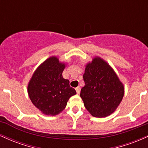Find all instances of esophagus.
Here are the masks:
<instances>
[{
	"label": "esophagus",
	"mask_w": 148,
	"mask_h": 148,
	"mask_svg": "<svg viewBox=\"0 0 148 148\" xmlns=\"http://www.w3.org/2000/svg\"><path fill=\"white\" fill-rule=\"evenodd\" d=\"M80 90H81V88L79 87V86H78L77 88H76V93H77L78 95L80 93Z\"/></svg>",
	"instance_id": "esophagus-1"
}]
</instances>
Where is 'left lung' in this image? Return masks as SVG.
Listing matches in <instances>:
<instances>
[{
  "label": "left lung",
  "instance_id": "8db88e82",
  "mask_svg": "<svg viewBox=\"0 0 148 148\" xmlns=\"http://www.w3.org/2000/svg\"><path fill=\"white\" fill-rule=\"evenodd\" d=\"M81 99L92 116L105 118L117 109L123 100L125 87L108 62L96 56L88 62L84 74Z\"/></svg>",
  "mask_w": 148,
  "mask_h": 148
}]
</instances>
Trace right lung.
<instances>
[{
  "label": "right lung",
  "mask_w": 148,
  "mask_h": 148,
  "mask_svg": "<svg viewBox=\"0 0 148 148\" xmlns=\"http://www.w3.org/2000/svg\"><path fill=\"white\" fill-rule=\"evenodd\" d=\"M66 64L56 56L47 58L33 73L28 84V93L33 105L43 114L56 115L65 108L76 92L62 77Z\"/></svg>",
  "instance_id": "obj_1"
}]
</instances>
